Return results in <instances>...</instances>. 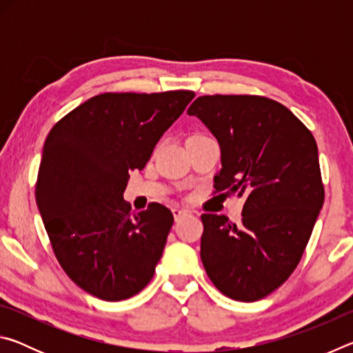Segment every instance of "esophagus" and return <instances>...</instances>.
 Listing matches in <instances>:
<instances>
[{
  "mask_svg": "<svg viewBox=\"0 0 353 353\" xmlns=\"http://www.w3.org/2000/svg\"><path fill=\"white\" fill-rule=\"evenodd\" d=\"M172 214H174V219L179 221L181 218H183L185 214H188V212H187V210H182V208H179V207H176V208H172Z\"/></svg>",
  "mask_w": 353,
  "mask_h": 353,
  "instance_id": "esophagus-1",
  "label": "esophagus"
}]
</instances>
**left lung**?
Returning <instances> with one entry per match:
<instances>
[{"mask_svg":"<svg viewBox=\"0 0 353 353\" xmlns=\"http://www.w3.org/2000/svg\"><path fill=\"white\" fill-rule=\"evenodd\" d=\"M187 113L219 143L214 193L246 199L238 225L202 214V265L227 297L260 301L296 270L324 204L318 145L290 109L256 94H205Z\"/></svg>","mask_w":353,"mask_h":353,"instance_id":"8db88e82","label":"left lung"}]
</instances>
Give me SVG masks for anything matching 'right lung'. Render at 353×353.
<instances>
[{
	"instance_id": "1",
	"label": "right lung",
	"mask_w": 353,
	"mask_h": 353,
	"mask_svg": "<svg viewBox=\"0 0 353 353\" xmlns=\"http://www.w3.org/2000/svg\"><path fill=\"white\" fill-rule=\"evenodd\" d=\"M193 98L190 90L103 93L48 134L35 201L62 270L92 296L124 301L151 282L174 218L157 202L132 213L123 193Z\"/></svg>"
}]
</instances>
